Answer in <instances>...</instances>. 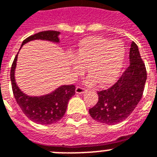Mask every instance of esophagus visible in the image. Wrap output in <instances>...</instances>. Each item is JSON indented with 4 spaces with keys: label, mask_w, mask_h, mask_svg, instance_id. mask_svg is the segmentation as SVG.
Masks as SVG:
<instances>
[{
    "label": "esophagus",
    "mask_w": 157,
    "mask_h": 157,
    "mask_svg": "<svg viewBox=\"0 0 157 157\" xmlns=\"http://www.w3.org/2000/svg\"><path fill=\"white\" fill-rule=\"evenodd\" d=\"M86 91L85 88L83 87H81V86H77L76 88V94H84L85 92Z\"/></svg>",
    "instance_id": "34e87169"
}]
</instances>
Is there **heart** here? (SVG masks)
Instances as JSON below:
<instances>
[{"label":"heart","instance_id":"heart-1","mask_svg":"<svg viewBox=\"0 0 157 157\" xmlns=\"http://www.w3.org/2000/svg\"><path fill=\"white\" fill-rule=\"evenodd\" d=\"M126 49L120 40L102 37H89L80 43L75 58L71 60V71L81 75L87 67L91 75L85 81L86 86H94L100 81L106 86L117 81L125 61Z\"/></svg>","mask_w":157,"mask_h":157}]
</instances>
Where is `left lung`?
I'll return each instance as SVG.
<instances>
[{"label":"left lung","instance_id":"obj_1","mask_svg":"<svg viewBox=\"0 0 157 157\" xmlns=\"http://www.w3.org/2000/svg\"><path fill=\"white\" fill-rule=\"evenodd\" d=\"M129 67L113 86L98 92L99 100L89 113L95 121L108 125L120 123L128 117L142 99L147 71L134 42L129 52Z\"/></svg>","mask_w":157,"mask_h":157}]
</instances>
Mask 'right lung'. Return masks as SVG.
<instances>
[{
	"label": "right lung",
	"mask_w": 157,
	"mask_h": 157,
	"mask_svg": "<svg viewBox=\"0 0 157 157\" xmlns=\"http://www.w3.org/2000/svg\"><path fill=\"white\" fill-rule=\"evenodd\" d=\"M58 31L48 30L35 33L23 41V45L33 40H45L59 44ZM18 54L15 57L10 70V81H11L13 94L16 102L22 109L23 113L28 117L31 121L39 124H52L59 121L63 118L67 110L68 101L75 94L76 87L74 85L61 86L57 87L49 94L31 96L28 95L20 89L15 81V68L17 63Z\"/></svg>",
	"instance_id": "add662e5"
}]
</instances>
